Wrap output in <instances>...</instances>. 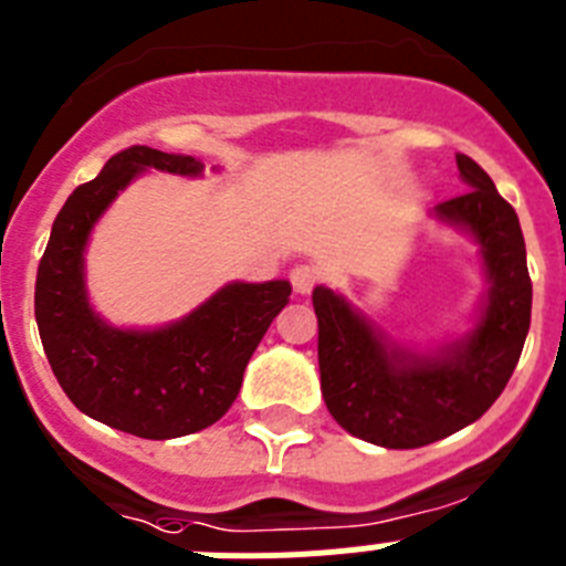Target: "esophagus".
<instances>
[{
	"label": "esophagus",
	"instance_id": "34e87169",
	"mask_svg": "<svg viewBox=\"0 0 566 566\" xmlns=\"http://www.w3.org/2000/svg\"><path fill=\"white\" fill-rule=\"evenodd\" d=\"M289 280H292V286L297 294H312V289L317 286L319 274L312 263H297V266L292 269V274H289Z\"/></svg>",
	"mask_w": 566,
	"mask_h": 566
}]
</instances>
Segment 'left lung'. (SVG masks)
<instances>
[{
    "mask_svg": "<svg viewBox=\"0 0 566 566\" xmlns=\"http://www.w3.org/2000/svg\"><path fill=\"white\" fill-rule=\"evenodd\" d=\"M468 192L433 207L431 218L479 249L488 292L468 332L433 348L405 345L339 292L317 286L319 391L339 428L379 448L408 451L476 422L504 391L530 332L533 283L518 218L490 175L457 155Z\"/></svg>",
    "mask_w": 566,
    "mask_h": 566,
    "instance_id": "1",
    "label": "left lung"
}]
</instances>
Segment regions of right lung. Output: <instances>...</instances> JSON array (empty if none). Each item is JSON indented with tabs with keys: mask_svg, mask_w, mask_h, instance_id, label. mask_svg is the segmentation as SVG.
<instances>
[{
	"mask_svg": "<svg viewBox=\"0 0 566 566\" xmlns=\"http://www.w3.org/2000/svg\"><path fill=\"white\" fill-rule=\"evenodd\" d=\"M147 169L198 178L192 155L129 147L73 189L53 221L36 272V323L59 385L90 419L142 439L203 431L232 408L247 363L292 283L232 280L198 308L158 328L113 326L93 308L84 252L102 214Z\"/></svg>",
	"mask_w": 566,
	"mask_h": 566,
	"instance_id": "right-lung-1",
	"label": "right lung"
}]
</instances>
